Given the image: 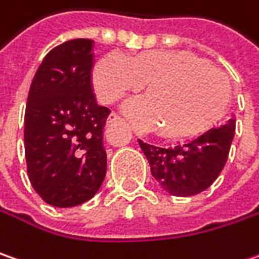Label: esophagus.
I'll list each match as a JSON object with an SVG mask.
<instances>
[{
  "label": "esophagus",
  "instance_id": "esophagus-1",
  "mask_svg": "<svg viewBox=\"0 0 259 259\" xmlns=\"http://www.w3.org/2000/svg\"><path fill=\"white\" fill-rule=\"evenodd\" d=\"M116 122H122V118H121L118 113L112 112V113L109 115V118H108V123H116Z\"/></svg>",
  "mask_w": 259,
  "mask_h": 259
}]
</instances>
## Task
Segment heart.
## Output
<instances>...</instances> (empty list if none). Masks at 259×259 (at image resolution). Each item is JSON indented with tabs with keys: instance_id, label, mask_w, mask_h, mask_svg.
<instances>
[{
	"instance_id": "b5f03b06",
	"label": "heart",
	"mask_w": 259,
	"mask_h": 259,
	"mask_svg": "<svg viewBox=\"0 0 259 259\" xmlns=\"http://www.w3.org/2000/svg\"><path fill=\"white\" fill-rule=\"evenodd\" d=\"M144 84L147 97L130 100L125 110L141 130L160 128V136L179 140L202 131L223 110L229 97L226 78L187 52L146 51L128 58L110 52L97 62L93 87L110 105Z\"/></svg>"
}]
</instances>
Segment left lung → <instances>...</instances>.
I'll use <instances>...</instances> for the list:
<instances>
[{
	"label": "left lung",
	"instance_id": "1",
	"mask_svg": "<svg viewBox=\"0 0 259 259\" xmlns=\"http://www.w3.org/2000/svg\"><path fill=\"white\" fill-rule=\"evenodd\" d=\"M236 121L229 119L219 128L175 147H160L138 141L159 185L176 197L200 194L213 184L225 167L235 137Z\"/></svg>",
	"mask_w": 259,
	"mask_h": 259
}]
</instances>
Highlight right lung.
I'll return each mask as SVG.
<instances>
[{
	"label": "right lung",
	"instance_id": "obj_1",
	"mask_svg": "<svg viewBox=\"0 0 259 259\" xmlns=\"http://www.w3.org/2000/svg\"><path fill=\"white\" fill-rule=\"evenodd\" d=\"M93 40L72 39L48 52L33 77L24 113L30 184L49 205L93 198L106 175L103 126L110 110L92 87Z\"/></svg>",
	"mask_w": 259,
	"mask_h": 259
}]
</instances>
